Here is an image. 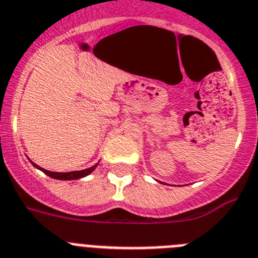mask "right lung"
I'll return each instance as SVG.
<instances>
[{
	"instance_id": "add662e5",
	"label": "right lung",
	"mask_w": 258,
	"mask_h": 258,
	"mask_svg": "<svg viewBox=\"0 0 258 258\" xmlns=\"http://www.w3.org/2000/svg\"><path fill=\"white\" fill-rule=\"evenodd\" d=\"M32 163V162H31ZM35 167H36L37 169H40V171H43L45 175H48L49 177H53V179H57V180H77V179H81V177H85V176L90 175V173L94 171V169L96 168V166L98 164H95V166L90 167V168L87 169H82V171H73V172H50V171H47V169L41 168V167L36 166L35 163H32Z\"/></svg>"
}]
</instances>
